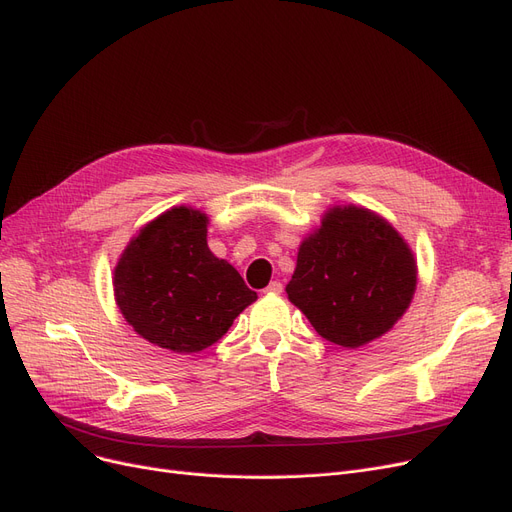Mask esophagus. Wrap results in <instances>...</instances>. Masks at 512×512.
<instances>
[{
    "label": "esophagus",
    "instance_id": "1",
    "mask_svg": "<svg viewBox=\"0 0 512 512\" xmlns=\"http://www.w3.org/2000/svg\"><path fill=\"white\" fill-rule=\"evenodd\" d=\"M265 293H268V295H280V293H282V284H280L278 280L270 282L268 288H265Z\"/></svg>",
    "mask_w": 512,
    "mask_h": 512
}]
</instances>
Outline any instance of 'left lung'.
I'll use <instances>...</instances> for the list:
<instances>
[{
    "label": "left lung",
    "instance_id": "left-lung-1",
    "mask_svg": "<svg viewBox=\"0 0 512 512\" xmlns=\"http://www.w3.org/2000/svg\"><path fill=\"white\" fill-rule=\"evenodd\" d=\"M416 276L410 244L385 217L335 205L299 244L286 295L322 339L358 349L406 314Z\"/></svg>",
    "mask_w": 512,
    "mask_h": 512
}]
</instances>
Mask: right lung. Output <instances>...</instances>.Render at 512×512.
<instances>
[{
    "mask_svg": "<svg viewBox=\"0 0 512 512\" xmlns=\"http://www.w3.org/2000/svg\"><path fill=\"white\" fill-rule=\"evenodd\" d=\"M207 226L201 209L173 207L127 242L113 272L127 324L173 353L211 347L257 299L234 265L211 253Z\"/></svg>",
    "mask_w": 512,
    "mask_h": 512,
    "instance_id": "right-lung-1",
    "label": "right lung"
}]
</instances>
